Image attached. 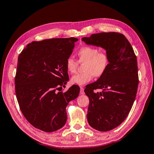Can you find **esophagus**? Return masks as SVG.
Listing matches in <instances>:
<instances>
[{
    "instance_id": "esophagus-1",
    "label": "esophagus",
    "mask_w": 154,
    "mask_h": 154,
    "mask_svg": "<svg viewBox=\"0 0 154 154\" xmlns=\"http://www.w3.org/2000/svg\"><path fill=\"white\" fill-rule=\"evenodd\" d=\"M85 94L84 92V88L83 87H80V94L83 95Z\"/></svg>"
}]
</instances>
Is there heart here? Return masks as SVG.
I'll return each mask as SVG.
<instances>
[{
	"instance_id": "heart-1",
	"label": "heart",
	"mask_w": 154,
	"mask_h": 154,
	"mask_svg": "<svg viewBox=\"0 0 154 154\" xmlns=\"http://www.w3.org/2000/svg\"><path fill=\"white\" fill-rule=\"evenodd\" d=\"M79 62H85L83 72L71 77L72 84L84 85L89 83L93 77H100L105 74L109 65V57L105 51H100L94 47L85 46L77 51ZM66 68L70 74L76 72L77 62L72 58L69 57L66 61Z\"/></svg>"
}]
</instances>
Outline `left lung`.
Returning <instances> with one entry per match:
<instances>
[{
    "mask_svg": "<svg viewBox=\"0 0 154 154\" xmlns=\"http://www.w3.org/2000/svg\"><path fill=\"white\" fill-rule=\"evenodd\" d=\"M82 41L105 49L109 57L105 74L84 90L90 100L87 114L90 126L99 131H109L124 121L136 98L139 84L137 56L126 36L120 33L93 34ZM98 89L102 91L95 93Z\"/></svg>",
    "mask_w": 154,
    "mask_h": 154,
    "instance_id": "8db88e82",
    "label": "left lung"
}]
</instances>
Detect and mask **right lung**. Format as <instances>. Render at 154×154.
<instances>
[{
  "label": "right lung",
  "instance_id": "1",
  "mask_svg": "<svg viewBox=\"0 0 154 154\" xmlns=\"http://www.w3.org/2000/svg\"><path fill=\"white\" fill-rule=\"evenodd\" d=\"M77 41L71 37L33 41L18 57L17 100L25 118L36 128L51 132L66 124V108L79 96L80 88L73 85L65 92L60 89L69 80L66 61Z\"/></svg>",
  "mask_w": 154,
  "mask_h": 154
}]
</instances>
